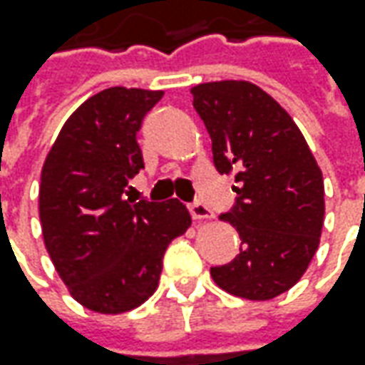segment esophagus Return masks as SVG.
Segmentation results:
<instances>
[{"label": "esophagus", "mask_w": 365, "mask_h": 365, "mask_svg": "<svg viewBox=\"0 0 365 365\" xmlns=\"http://www.w3.org/2000/svg\"><path fill=\"white\" fill-rule=\"evenodd\" d=\"M190 212H192V218L195 222H202V220H210V218H214V214H212V210L206 206V204H202V202H195L190 206Z\"/></svg>", "instance_id": "obj_1"}]
</instances>
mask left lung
Instances as JSON below:
<instances>
[{"mask_svg": "<svg viewBox=\"0 0 365 365\" xmlns=\"http://www.w3.org/2000/svg\"><path fill=\"white\" fill-rule=\"evenodd\" d=\"M192 95L216 170L238 183L236 204L220 218L238 230L240 255L210 274L230 295L274 299L317 252L325 216L319 165L291 115L257 84L204 82Z\"/></svg>", "mask_w": 365, "mask_h": 365, "instance_id": "left-lung-1", "label": "left lung"}]
</instances>
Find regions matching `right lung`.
Instances as JSON below:
<instances>
[{
  "mask_svg": "<svg viewBox=\"0 0 365 365\" xmlns=\"http://www.w3.org/2000/svg\"><path fill=\"white\" fill-rule=\"evenodd\" d=\"M161 91L113 86L76 108L42 168L40 222L48 255L70 295L117 315L155 293L163 255L192 216L180 200H125L143 153L137 131Z\"/></svg>",
  "mask_w": 365,
  "mask_h": 365,
  "instance_id": "add662e5",
  "label": "right lung"
}]
</instances>
